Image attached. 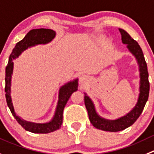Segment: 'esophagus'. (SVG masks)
<instances>
[{
    "mask_svg": "<svg viewBox=\"0 0 154 154\" xmlns=\"http://www.w3.org/2000/svg\"><path fill=\"white\" fill-rule=\"evenodd\" d=\"M87 77H86V76H82V77L80 78V83L81 84H84L87 82Z\"/></svg>",
    "mask_w": 154,
    "mask_h": 154,
    "instance_id": "obj_1",
    "label": "esophagus"
}]
</instances>
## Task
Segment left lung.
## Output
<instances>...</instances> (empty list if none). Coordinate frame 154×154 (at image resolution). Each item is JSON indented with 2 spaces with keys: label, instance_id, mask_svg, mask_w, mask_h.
<instances>
[{
  "label": "left lung",
  "instance_id": "left-lung-1",
  "mask_svg": "<svg viewBox=\"0 0 154 154\" xmlns=\"http://www.w3.org/2000/svg\"><path fill=\"white\" fill-rule=\"evenodd\" d=\"M119 30L122 35V41L124 44L128 45L129 51L135 56L139 64V67H140V94H139L138 101H137L135 107L128 114L117 119V120H106L104 119H102L97 115L93 102L87 97V94L84 95V103H85L86 108L88 112L89 119H90L92 125L95 128L100 129V130L111 132L122 131L135 122L136 120L138 119L139 116L143 112L145 104L148 100L149 91H150L147 65L145 61L144 56H143L141 48L140 47L138 43L134 38H132L127 32L122 29H119Z\"/></svg>",
  "mask_w": 154,
  "mask_h": 154
}]
</instances>
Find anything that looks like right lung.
<instances>
[{
  "mask_svg": "<svg viewBox=\"0 0 154 154\" xmlns=\"http://www.w3.org/2000/svg\"><path fill=\"white\" fill-rule=\"evenodd\" d=\"M54 36H55V32L49 29H36L30 30L21 41L17 43L16 46L14 47L10 55L9 61L6 67L5 96L8 107L14 117L17 121V122L25 130L32 132V133L47 134L61 128L63 122V111L71 94L74 92L77 91V85H78L77 80L70 82L60 89L59 100L57 103L55 115L51 122L45 124H35V123L28 122L20 119L16 115L12 104V100H11L10 93H11V74H12L13 67H14L13 59H14L23 51L29 47L35 45L45 44V43L49 42L54 38Z\"/></svg>",
  "mask_w": 154,
  "mask_h": 154,
  "instance_id": "obj_1",
  "label": "right lung"
}]
</instances>
